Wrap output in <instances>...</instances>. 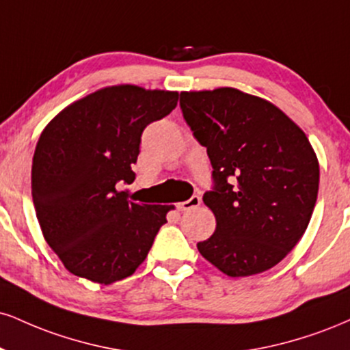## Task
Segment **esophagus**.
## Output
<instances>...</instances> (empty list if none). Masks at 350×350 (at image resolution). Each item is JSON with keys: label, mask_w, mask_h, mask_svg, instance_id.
<instances>
[{"label": "esophagus", "mask_w": 350, "mask_h": 350, "mask_svg": "<svg viewBox=\"0 0 350 350\" xmlns=\"http://www.w3.org/2000/svg\"><path fill=\"white\" fill-rule=\"evenodd\" d=\"M200 202H202V199L199 196H192L189 200L180 202V204H178V208H179V212H186V210H192V208L199 207Z\"/></svg>", "instance_id": "esophagus-1"}]
</instances>
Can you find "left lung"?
<instances>
[{"mask_svg":"<svg viewBox=\"0 0 350 350\" xmlns=\"http://www.w3.org/2000/svg\"><path fill=\"white\" fill-rule=\"evenodd\" d=\"M179 104L213 167L204 204L217 230L197 250L230 277L267 271L300 241L317 204L308 138L279 107L234 88L180 92Z\"/></svg>","mask_w":350,"mask_h":350,"instance_id":"obj_1","label":"left lung"}]
</instances>
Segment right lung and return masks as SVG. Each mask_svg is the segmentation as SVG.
Wrapping results in <instances>:
<instances>
[{
  "instance_id": "1",
  "label": "right lung",
  "mask_w": 350,
  "mask_h": 350,
  "mask_svg": "<svg viewBox=\"0 0 350 350\" xmlns=\"http://www.w3.org/2000/svg\"><path fill=\"white\" fill-rule=\"evenodd\" d=\"M179 92L132 84L99 90L58 113L32 161V200L45 241L75 275L113 284L132 275L166 223L170 205L127 192L142 133L178 106Z\"/></svg>"
}]
</instances>
